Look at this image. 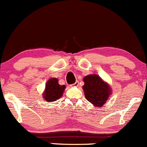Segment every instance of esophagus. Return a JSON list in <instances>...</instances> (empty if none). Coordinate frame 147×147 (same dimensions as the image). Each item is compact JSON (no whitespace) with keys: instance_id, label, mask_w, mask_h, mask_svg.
<instances>
[{"instance_id":"1","label":"esophagus","mask_w":147,"mask_h":147,"mask_svg":"<svg viewBox=\"0 0 147 147\" xmlns=\"http://www.w3.org/2000/svg\"><path fill=\"white\" fill-rule=\"evenodd\" d=\"M78 84H79V82H78V81H76V82L74 83V84H72L71 86H78Z\"/></svg>"}]
</instances>
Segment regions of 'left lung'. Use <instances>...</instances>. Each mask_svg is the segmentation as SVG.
<instances>
[{"mask_svg":"<svg viewBox=\"0 0 147 147\" xmlns=\"http://www.w3.org/2000/svg\"><path fill=\"white\" fill-rule=\"evenodd\" d=\"M84 81L83 89L86 100L95 106H102L111 93L108 85L96 74L86 76Z\"/></svg>","mask_w":147,"mask_h":147,"instance_id":"left-lung-1","label":"left lung"}]
</instances>
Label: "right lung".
I'll use <instances>...</instances> for the list:
<instances>
[{"label":"right lung","mask_w":147,"mask_h":147,"mask_svg":"<svg viewBox=\"0 0 147 147\" xmlns=\"http://www.w3.org/2000/svg\"><path fill=\"white\" fill-rule=\"evenodd\" d=\"M66 86L59 84L58 79L56 78H50L46 84V88L44 93L43 98L46 101H55L59 99L62 96L63 92Z\"/></svg>","instance_id":"obj_1"}]
</instances>
